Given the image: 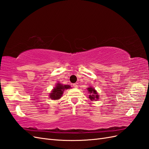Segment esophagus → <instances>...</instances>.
<instances>
[{
  "mask_svg": "<svg viewBox=\"0 0 149 149\" xmlns=\"http://www.w3.org/2000/svg\"><path fill=\"white\" fill-rule=\"evenodd\" d=\"M73 86L74 88H78V84H73Z\"/></svg>",
  "mask_w": 149,
  "mask_h": 149,
  "instance_id": "1",
  "label": "esophagus"
}]
</instances>
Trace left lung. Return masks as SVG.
Returning <instances> with one entry per match:
<instances>
[{
    "label": "left lung",
    "mask_w": 149,
    "mask_h": 149,
    "mask_svg": "<svg viewBox=\"0 0 149 149\" xmlns=\"http://www.w3.org/2000/svg\"><path fill=\"white\" fill-rule=\"evenodd\" d=\"M88 91L89 93V98L91 101H96L99 99V95L97 91L91 86H90L88 88Z\"/></svg>",
    "instance_id": "left-lung-1"
}]
</instances>
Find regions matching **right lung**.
I'll return each mask as SVG.
<instances>
[{"label":"right lung","instance_id":"add662e5","mask_svg":"<svg viewBox=\"0 0 149 149\" xmlns=\"http://www.w3.org/2000/svg\"><path fill=\"white\" fill-rule=\"evenodd\" d=\"M71 88L70 85H63L60 83H57L56 86L53 88L52 93H49V97L52 100H57L61 98L65 89Z\"/></svg>","mask_w":149,"mask_h":149}]
</instances>
